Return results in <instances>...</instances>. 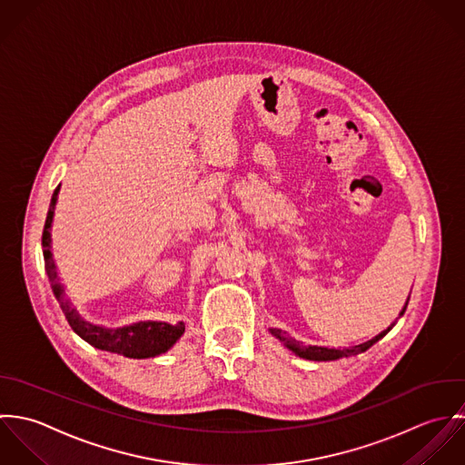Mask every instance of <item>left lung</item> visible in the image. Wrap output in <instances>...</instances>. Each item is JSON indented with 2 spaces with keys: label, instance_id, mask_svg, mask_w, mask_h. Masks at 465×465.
Listing matches in <instances>:
<instances>
[{
  "label": "left lung",
  "instance_id": "obj_1",
  "mask_svg": "<svg viewBox=\"0 0 465 465\" xmlns=\"http://www.w3.org/2000/svg\"><path fill=\"white\" fill-rule=\"evenodd\" d=\"M408 300H410V296H408ZM406 305H408V302H406ZM406 305H404V309L401 311L399 316L404 314ZM390 329H391V327H388L386 331H382L381 334H377L375 338H371L369 341H365V343H361V345H356V347H349V349H327V347H316V345L305 347V345H302L300 341L292 340L287 332H283V331H280V329H270V331H272V334H273L275 338H279L280 341H282L289 351H292L296 356H300V358H303V360H311V361H332V360L349 358V356H356V354H361V352L369 351L373 343H377L382 336H386V334L390 332Z\"/></svg>",
  "mask_w": 465,
  "mask_h": 465
}]
</instances>
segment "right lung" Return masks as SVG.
Returning <instances> with one entry per match:
<instances>
[{"label": "right lung", "mask_w": 465, "mask_h": 465, "mask_svg": "<svg viewBox=\"0 0 465 465\" xmlns=\"http://www.w3.org/2000/svg\"><path fill=\"white\" fill-rule=\"evenodd\" d=\"M59 188L61 185L54 190L48 215L45 221L43 257H45V270L48 273L54 294H55L70 327L84 341L94 345V349H100L105 352H114V354L125 356V358L143 360V358H154L158 354L167 352L185 332L183 322H180L176 325H171L165 322H138V323L118 327V329H107V327H100V325L86 322L77 312V309H74L72 303L68 300H64V285L57 277L55 262H54L52 252H50V242H52L50 228H52V221H54V210H55Z\"/></svg>", "instance_id": "obj_1"}]
</instances>
